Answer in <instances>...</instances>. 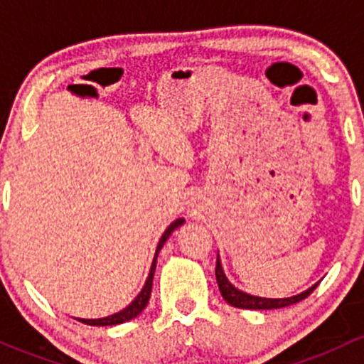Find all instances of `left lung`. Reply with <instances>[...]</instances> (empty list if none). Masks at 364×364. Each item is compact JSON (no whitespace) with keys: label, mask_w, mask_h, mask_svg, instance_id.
I'll list each match as a JSON object with an SVG mask.
<instances>
[{"label":"left lung","mask_w":364,"mask_h":364,"mask_svg":"<svg viewBox=\"0 0 364 364\" xmlns=\"http://www.w3.org/2000/svg\"><path fill=\"white\" fill-rule=\"evenodd\" d=\"M216 282H218V289L222 292L223 299L230 304V306L236 308H245V310H274V308H284L291 306V304L299 303L304 297H308L311 292L315 291V287L318 285V282L315 285H311L310 289L303 291L301 294L291 296V297H260V296H252L248 292L240 291L237 287H234L229 282V278L225 277L222 267V260H220V255L216 257Z\"/></svg>","instance_id":"8db88e82"}]
</instances>
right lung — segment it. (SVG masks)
Wrapping results in <instances>:
<instances>
[{
    "mask_svg": "<svg viewBox=\"0 0 364 364\" xmlns=\"http://www.w3.org/2000/svg\"><path fill=\"white\" fill-rule=\"evenodd\" d=\"M183 223H185V218L174 220V222H172L171 225H168L167 229H165V232L161 234V237H160V241H159V247H156V252H155V257H153L151 269H149L148 278H146L144 287H142V291L139 292L137 297H135V299L132 301V303L128 304L127 308L119 310V311H117V314L107 315V317H102V318H79V321L84 322V324H87V326H116V324H123V322L132 321V318L137 317L139 314H142V310H144V308L148 306L149 296H151V285H153V277H155V269H156V259H159V253L161 250V247H164L165 241L168 240V236H171V234L174 232V230L178 229L179 225H183Z\"/></svg>",
    "mask_w": 364,
    "mask_h": 364,
    "instance_id": "right-lung-1",
    "label": "right lung"
}]
</instances>
